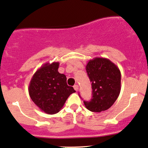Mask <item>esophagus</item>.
Returning a JSON list of instances; mask_svg holds the SVG:
<instances>
[{
  "instance_id": "esophagus-1",
  "label": "esophagus",
  "mask_w": 148,
  "mask_h": 148,
  "mask_svg": "<svg viewBox=\"0 0 148 148\" xmlns=\"http://www.w3.org/2000/svg\"><path fill=\"white\" fill-rule=\"evenodd\" d=\"M73 87H74V90H75L76 92L77 91V90H78V89H79V86L77 85H75L74 86H73Z\"/></svg>"
}]
</instances>
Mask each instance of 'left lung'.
Returning <instances> with one entry per match:
<instances>
[{
  "label": "left lung",
  "mask_w": 148,
  "mask_h": 148,
  "mask_svg": "<svg viewBox=\"0 0 148 148\" xmlns=\"http://www.w3.org/2000/svg\"><path fill=\"white\" fill-rule=\"evenodd\" d=\"M86 71L92 82V97L84 101L85 107L93 112L107 110L118 98L121 91V72L110 60L96 58L90 60Z\"/></svg>",
  "instance_id": "1"
}]
</instances>
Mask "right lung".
Masks as SVG:
<instances>
[{
  "label": "right lung",
  "instance_id": "obj_1",
  "mask_svg": "<svg viewBox=\"0 0 148 148\" xmlns=\"http://www.w3.org/2000/svg\"><path fill=\"white\" fill-rule=\"evenodd\" d=\"M58 67V62L43 65L32 76L28 88L33 102L48 114L60 112L68 97L75 92L67 85L66 76L59 73Z\"/></svg>",
  "mask_w": 148,
  "mask_h": 148
}]
</instances>
